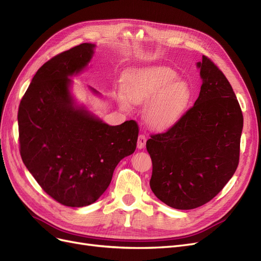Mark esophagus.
Returning a JSON list of instances; mask_svg holds the SVG:
<instances>
[{
  "label": "esophagus",
  "instance_id": "34e87169",
  "mask_svg": "<svg viewBox=\"0 0 261 261\" xmlns=\"http://www.w3.org/2000/svg\"><path fill=\"white\" fill-rule=\"evenodd\" d=\"M146 136L143 135V134H140L139 137H138V141H137V148L138 149H143L145 148V145H146Z\"/></svg>",
  "mask_w": 261,
  "mask_h": 261
}]
</instances>
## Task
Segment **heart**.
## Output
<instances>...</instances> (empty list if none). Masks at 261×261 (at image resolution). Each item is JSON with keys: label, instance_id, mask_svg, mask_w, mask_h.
Returning <instances> with one entry per match:
<instances>
[{"label": "heart", "instance_id": "obj_1", "mask_svg": "<svg viewBox=\"0 0 261 261\" xmlns=\"http://www.w3.org/2000/svg\"><path fill=\"white\" fill-rule=\"evenodd\" d=\"M126 96L134 105H147L145 120L154 129H165L174 125L187 109L192 91L185 82L178 81V74L167 66L141 68L125 80ZM120 94L117 102L121 109L129 111L130 103Z\"/></svg>", "mask_w": 261, "mask_h": 261}]
</instances>
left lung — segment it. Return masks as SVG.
Segmentation results:
<instances>
[{
    "instance_id": "left-lung-1",
    "label": "left lung",
    "mask_w": 261,
    "mask_h": 261,
    "mask_svg": "<svg viewBox=\"0 0 261 261\" xmlns=\"http://www.w3.org/2000/svg\"><path fill=\"white\" fill-rule=\"evenodd\" d=\"M194 107L165 133L147 140L150 187L168 206L189 210L216 197L238 169L243 114L232 86L207 57Z\"/></svg>"
}]
</instances>
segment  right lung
I'll return each mask as SVG.
<instances>
[{
  "mask_svg": "<svg viewBox=\"0 0 261 261\" xmlns=\"http://www.w3.org/2000/svg\"><path fill=\"white\" fill-rule=\"evenodd\" d=\"M93 49L82 43L44 63L18 109L22 162L43 191L67 207L98 200L118 162L135 151L138 138L135 121L110 126L75 105L69 76L88 65Z\"/></svg>",
  "mask_w": 261,
  "mask_h": 261,
  "instance_id": "right-lung-1",
  "label": "right lung"
}]
</instances>
